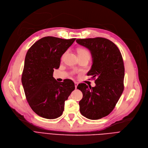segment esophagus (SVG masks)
<instances>
[{"label": "esophagus", "instance_id": "1", "mask_svg": "<svg viewBox=\"0 0 148 148\" xmlns=\"http://www.w3.org/2000/svg\"><path fill=\"white\" fill-rule=\"evenodd\" d=\"M74 84H75V89H77V85H78V83H77V82H75V83H74Z\"/></svg>", "mask_w": 148, "mask_h": 148}]
</instances>
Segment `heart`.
Segmentation results:
<instances>
[{
    "instance_id": "1",
    "label": "heart",
    "mask_w": 148,
    "mask_h": 148,
    "mask_svg": "<svg viewBox=\"0 0 148 148\" xmlns=\"http://www.w3.org/2000/svg\"><path fill=\"white\" fill-rule=\"evenodd\" d=\"M77 53H78L79 54V57H90V53L89 51L84 48H80L78 50H77ZM64 54L62 56V58L64 57Z\"/></svg>"
}]
</instances>
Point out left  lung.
Masks as SVG:
<instances>
[{"label": "left lung", "mask_w": 148, "mask_h": 148, "mask_svg": "<svg viewBox=\"0 0 148 148\" xmlns=\"http://www.w3.org/2000/svg\"><path fill=\"white\" fill-rule=\"evenodd\" d=\"M76 42L90 50L93 63L87 75L96 78L95 87L89 88L85 83L77 86L83 94L80 112L88 119H99L112 112L123 91L125 68L122 54L118 47L106 38L77 39Z\"/></svg>", "instance_id": "8db88e82"}]
</instances>
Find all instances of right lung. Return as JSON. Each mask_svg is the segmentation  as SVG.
<instances>
[{
    "instance_id": "obj_1",
    "label": "right lung",
    "mask_w": 148,
    "mask_h": 148,
    "mask_svg": "<svg viewBox=\"0 0 148 148\" xmlns=\"http://www.w3.org/2000/svg\"><path fill=\"white\" fill-rule=\"evenodd\" d=\"M75 40L45 36L26 53L21 83L30 107L42 118L53 119L60 116L65 101L75 89L71 80L58 82L53 77L54 69L59 68L60 58Z\"/></svg>"
}]
</instances>
